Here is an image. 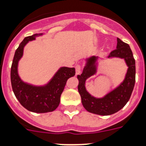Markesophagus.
<instances>
[{
  "label": "esophagus",
  "mask_w": 146,
  "mask_h": 146,
  "mask_svg": "<svg viewBox=\"0 0 146 146\" xmlns=\"http://www.w3.org/2000/svg\"><path fill=\"white\" fill-rule=\"evenodd\" d=\"M76 69V75H78V74H80L81 72V66L80 65H77L75 66Z\"/></svg>",
  "instance_id": "34e87169"
}]
</instances>
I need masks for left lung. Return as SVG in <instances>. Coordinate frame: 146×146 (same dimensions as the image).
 Here are the masks:
<instances>
[{"instance_id": "obj_1", "label": "left lung", "mask_w": 146, "mask_h": 146, "mask_svg": "<svg viewBox=\"0 0 146 146\" xmlns=\"http://www.w3.org/2000/svg\"><path fill=\"white\" fill-rule=\"evenodd\" d=\"M108 58L123 59L128 69L123 82L103 97H94L89 94L86 88L87 79L95 75L97 72L99 57L87 58L82 74L77 75L79 81L77 88L82 105L89 113L100 115H110L122 109L129 100L135 83V60L128 44L117 38L116 49L112 51Z\"/></svg>"}]
</instances>
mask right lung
Here are the masks:
<instances>
[{"instance_id":"right-lung-1","label":"right lung","mask_w":146,"mask_h":146,"mask_svg":"<svg viewBox=\"0 0 146 146\" xmlns=\"http://www.w3.org/2000/svg\"><path fill=\"white\" fill-rule=\"evenodd\" d=\"M36 33L25 37L15 51L11 68V82L13 92L22 106L33 113H44L54 111L58 107L60 95L67 80L75 75V69L63 66L43 86H35L24 82L18 73V64L22 58L24 47L29 42L42 36Z\"/></svg>"}]
</instances>
